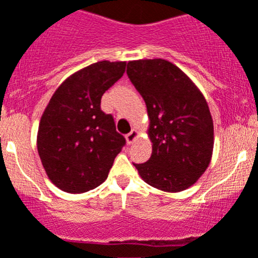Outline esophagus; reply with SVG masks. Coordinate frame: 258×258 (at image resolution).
I'll return each instance as SVG.
<instances>
[{
    "label": "esophagus",
    "instance_id": "obj_1",
    "mask_svg": "<svg viewBox=\"0 0 258 258\" xmlns=\"http://www.w3.org/2000/svg\"><path fill=\"white\" fill-rule=\"evenodd\" d=\"M137 137H139V132H137V130H132L130 134L126 135L127 144H130V145H131V144H134L135 141H136Z\"/></svg>",
    "mask_w": 258,
    "mask_h": 258
}]
</instances>
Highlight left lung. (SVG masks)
Wrapping results in <instances>:
<instances>
[{"mask_svg":"<svg viewBox=\"0 0 258 258\" xmlns=\"http://www.w3.org/2000/svg\"><path fill=\"white\" fill-rule=\"evenodd\" d=\"M127 75L145 100L153 143L148 162L134 165L154 188L172 194L189 188L213 156L214 123L205 96L167 59L130 61Z\"/></svg>","mask_w":258,"mask_h":258,"instance_id":"obj_1","label":"left lung"}]
</instances>
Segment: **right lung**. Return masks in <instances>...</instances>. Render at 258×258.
Listing matches in <instances>:
<instances>
[{
  "label": "right lung",
  "instance_id": "1",
  "mask_svg": "<svg viewBox=\"0 0 258 258\" xmlns=\"http://www.w3.org/2000/svg\"><path fill=\"white\" fill-rule=\"evenodd\" d=\"M126 62L100 61L58 86L43 112L37 146L52 183L67 194L96 188L126 144L112 114L100 109L105 90L123 76Z\"/></svg>",
  "mask_w": 258,
  "mask_h": 258
}]
</instances>
